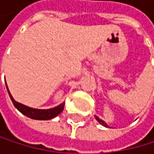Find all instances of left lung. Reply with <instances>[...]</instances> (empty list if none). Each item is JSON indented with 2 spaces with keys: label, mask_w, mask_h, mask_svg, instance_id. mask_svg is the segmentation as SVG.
<instances>
[{
  "label": "left lung",
  "mask_w": 154,
  "mask_h": 154,
  "mask_svg": "<svg viewBox=\"0 0 154 154\" xmlns=\"http://www.w3.org/2000/svg\"><path fill=\"white\" fill-rule=\"evenodd\" d=\"M95 116V119H96V120H97V121H98V122H99V123L100 124V125H102V126H103V127H106V128H109V126L107 125V124H106V123H105V122H104L103 120L100 119V118H99V117H98L97 116Z\"/></svg>",
  "instance_id": "left-lung-1"
}]
</instances>
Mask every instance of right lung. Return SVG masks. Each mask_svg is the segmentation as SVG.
I'll use <instances>...</instances> for the list:
<instances>
[{
  "label": "right lung",
  "mask_w": 154,
  "mask_h": 154,
  "mask_svg": "<svg viewBox=\"0 0 154 154\" xmlns=\"http://www.w3.org/2000/svg\"><path fill=\"white\" fill-rule=\"evenodd\" d=\"M6 84V82H5ZM6 88H7V91L9 93V96L12 100V102L14 105V107L18 110L20 113H22L24 116L29 117V118H32L35 120H50L56 117L58 115H60L64 107V103L59 104L58 106L54 107V108H51V109H35V108H31V107H28L26 105H24L16 100L13 98L12 94L10 93L9 90H8V87L6 84Z\"/></svg>",
  "instance_id": "1"
}]
</instances>
